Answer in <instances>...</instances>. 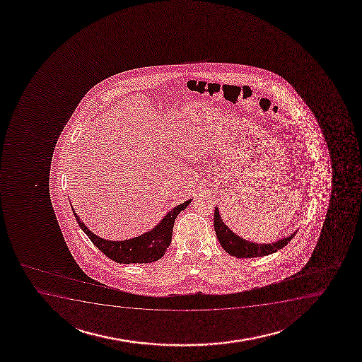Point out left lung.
Here are the masks:
<instances>
[{
	"mask_svg": "<svg viewBox=\"0 0 362 362\" xmlns=\"http://www.w3.org/2000/svg\"><path fill=\"white\" fill-rule=\"evenodd\" d=\"M213 224H214L216 235H217L218 241L221 243V246L224 248V251L228 252L233 257H236V258H255V257L272 255V253H275L281 248H284L297 234V230H296L293 234L280 238L279 241H275V243H252V241H248L246 238L235 234L234 231L226 226V223L221 219L218 207H214Z\"/></svg>",
	"mask_w": 362,
	"mask_h": 362,
	"instance_id": "obj_1",
	"label": "left lung"
}]
</instances>
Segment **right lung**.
Listing matches in <instances>:
<instances>
[{"label": "right lung", "instance_id": "obj_1", "mask_svg": "<svg viewBox=\"0 0 362 362\" xmlns=\"http://www.w3.org/2000/svg\"><path fill=\"white\" fill-rule=\"evenodd\" d=\"M192 199H190L168 211L162 217L161 221H158V224L149 231L136 238L122 240V241L105 240V238H99L98 235L93 234L77 216L75 209L73 207L71 209L78 226L94 243V246L99 248V251H102L111 260L119 264L153 263L161 259L166 253L172 240L175 218L179 213L187 209L189 204H192Z\"/></svg>", "mask_w": 362, "mask_h": 362}]
</instances>
